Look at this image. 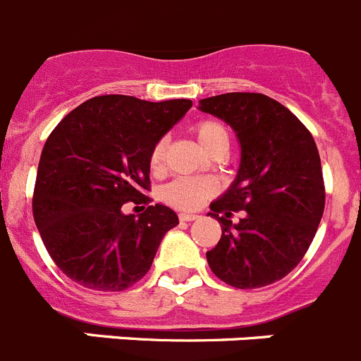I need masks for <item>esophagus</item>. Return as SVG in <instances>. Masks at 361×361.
<instances>
[{
  "mask_svg": "<svg viewBox=\"0 0 361 361\" xmlns=\"http://www.w3.org/2000/svg\"><path fill=\"white\" fill-rule=\"evenodd\" d=\"M178 219L183 220V222H191V220L199 219V215H195V213H180V215H178Z\"/></svg>",
  "mask_w": 361,
  "mask_h": 361,
  "instance_id": "obj_1",
  "label": "esophagus"
}]
</instances>
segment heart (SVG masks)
Wrapping results in <instances>:
<instances>
[{
    "label": "heart",
    "mask_w": 361,
    "mask_h": 361,
    "mask_svg": "<svg viewBox=\"0 0 361 361\" xmlns=\"http://www.w3.org/2000/svg\"><path fill=\"white\" fill-rule=\"evenodd\" d=\"M197 141L202 146V149H208L213 142L216 141H228V133H226L224 126L215 121H200L195 124ZM164 148L166 141H159L153 146L152 155H149V164L153 170H159L164 161ZM215 191L212 180L206 178H190L180 177L171 180L170 184H166L162 188V200L168 202L170 206L177 209H197L202 206V202Z\"/></svg>",
    "instance_id": "1"
}]
</instances>
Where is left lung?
<instances>
[{"instance_id":"8db88e82","label":"left lung","mask_w":361,"mask_h":361,"mask_svg":"<svg viewBox=\"0 0 361 361\" xmlns=\"http://www.w3.org/2000/svg\"><path fill=\"white\" fill-rule=\"evenodd\" d=\"M240 145L231 186L209 204L222 237L206 253L212 271L238 289L264 288L304 258L324 215L325 188L314 139L288 108L264 94L231 92L199 101ZM233 211H244L237 225Z\"/></svg>"}]
</instances>
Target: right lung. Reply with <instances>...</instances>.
Wrapping results in <instances>:
<instances>
[{"mask_svg": "<svg viewBox=\"0 0 361 361\" xmlns=\"http://www.w3.org/2000/svg\"><path fill=\"white\" fill-rule=\"evenodd\" d=\"M191 104L101 95L70 111L50 133L32 209L44 247L70 280L95 291H123L148 273L178 216L162 204L126 215L123 204L145 197L153 146Z\"/></svg>", "mask_w": 361, "mask_h": 361, "instance_id": "1", "label": "right lung"}]
</instances>
